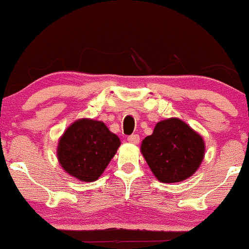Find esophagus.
<instances>
[{"mask_svg": "<svg viewBox=\"0 0 249 249\" xmlns=\"http://www.w3.org/2000/svg\"><path fill=\"white\" fill-rule=\"evenodd\" d=\"M127 141L132 142V144H138L139 141H141V138H139L138 134H131V136L127 137Z\"/></svg>", "mask_w": 249, "mask_h": 249, "instance_id": "34e87169", "label": "esophagus"}]
</instances>
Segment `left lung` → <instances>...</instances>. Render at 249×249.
Returning <instances> with one entry per match:
<instances>
[{
  "mask_svg": "<svg viewBox=\"0 0 249 249\" xmlns=\"http://www.w3.org/2000/svg\"><path fill=\"white\" fill-rule=\"evenodd\" d=\"M141 151L148 167L161 182L174 184L196 172L205 157V142L179 118L157 123L153 133L145 137Z\"/></svg>",
  "mask_w": 249,
  "mask_h": 249,
  "instance_id": "obj_1",
  "label": "left lung"
}]
</instances>
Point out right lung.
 Returning <instances> with one entry per match:
<instances>
[{
    "mask_svg": "<svg viewBox=\"0 0 249 249\" xmlns=\"http://www.w3.org/2000/svg\"><path fill=\"white\" fill-rule=\"evenodd\" d=\"M121 146V139L101 121L77 119L62 134L57 159L63 170L79 181H96Z\"/></svg>",
    "mask_w": 249,
    "mask_h": 249,
    "instance_id": "right-lung-1",
    "label": "right lung"
}]
</instances>
